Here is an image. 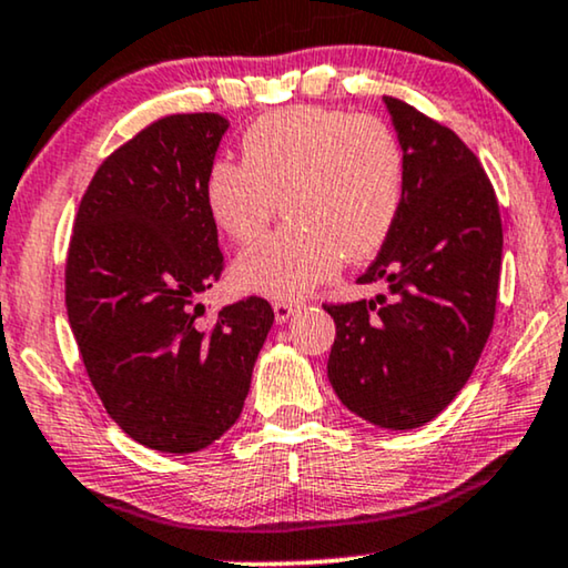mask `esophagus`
Wrapping results in <instances>:
<instances>
[{"instance_id": "obj_1", "label": "esophagus", "mask_w": 568, "mask_h": 568, "mask_svg": "<svg viewBox=\"0 0 568 568\" xmlns=\"http://www.w3.org/2000/svg\"><path fill=\"white\" fill-rule=\"evenodd\" d=\"M300 307H302V302H297V300H276L274 302L276 323H286L294 313H297Z\"/></svg>"}]
</instances>
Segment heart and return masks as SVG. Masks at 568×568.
<instances>
[{
  "instance_id": "heart-1",
  "label": "heart",
  "mask_w": 568,
  "mask_h": 568,
  "mask_svg": "<svg viewBox=\"0 0 568 568\" xmlns=\"http://www.w3.org/2000/svg\"><path fill=\"white\" fill-rule=\"evenodd\" d=\"M406 152L375 115L294 105L261 115L243 136V162L216 160L204 201L235 243L261 237L278 212L290 224L240 253L232 284L294 300L336 274L341 261L375 255L398 222Z\"/></svg>"
}]
</instances>
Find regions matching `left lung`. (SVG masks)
I'll use <instances>...</instances> for the list:
<instances>
[{
	"label": "left lung",
	"instance_id": "left-lung-1",
	"mask_svg": "<svg viewBox=\"0 0 568 568\" xmlns=\"http://www.w3.org/2000/svg\"><path fill=\"white\" fill-rule=\"evenodd\" d=\"M406 152V193L383 251L359 276L377 300L325 305L336 321L328 379L383 429H416L468 383L494 328L501 216L494 185L453 129L385 98Z\"/></svg>",
	"mask_w": 568,
	"mask_h": 568
}]
</instances>
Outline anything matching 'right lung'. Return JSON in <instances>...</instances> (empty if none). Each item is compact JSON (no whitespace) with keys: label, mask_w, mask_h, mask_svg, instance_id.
Returning <instances> with one entry per match:
<instances>
[{"label":"right lung","mask_w":568,"mask_h":568,"mask_svg":"<svg viewBox=\"0 0 568 568\" xmlns=\"http://www.w3.org/2000/svg\"><path fill=\"white\" fill-rule=\"evenodd\" d=\"M230 121L175 113L108 154L67 255V315L108 416L160 453H199L243 410L274 310L245 297L199 325L224 255L204 201Z\"/></svg>","instance_id":"1"}]
</instances>
